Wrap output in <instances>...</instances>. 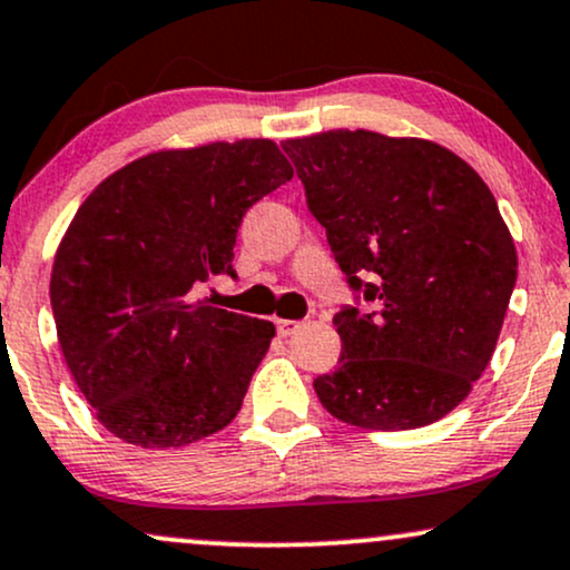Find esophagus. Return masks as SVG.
Wrapping results in <instances>:
<instances>
[{
	"instance_id": "34e87169",
	"label": "esophagus",
	"mask_w": 570,
	"mask_h": 570,
	"mask_svg": "<svg viewBox=\"0 0 570 570\" xmlns=\"http://www.w3.org/2000/svg\"><path fill=\"white\" fill-rule=\"evenodd\" d=\"M276 326H278V332H281V335H284V337H289V335H294V332H299V330H303V322H294V318H278Z\"/></svg>"
}]
</instances>
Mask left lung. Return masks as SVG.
<instances>
[{
	"label": "left lung",
	"mask_w": 570,
	"mask_h": 570,
	"mask_svg": "<svg viewBox=\"0 0 570 570\" xmlns=\"http://www.w3.org/2000/svg\"><path fill=\"white\" fill-rule=\"evenodd\" d=\"M281 147L356 294L335 313L343 353L318 399L358 429L440 421L485 372L517 281L493 193L434 141L326 130Z\"/></svg>",
	"instance_id": "left-lung-1"
}]
</instances>
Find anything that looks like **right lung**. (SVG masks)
<instances>
[{
  "instance_id": "right-lung-1",
  "label": "right lung",
  "mask_w": 570,
  "mask_h": 570,
  "mask_svg": "<svg viewBox=\"0 0 570 570\" xmlns=\"http://www.w3.org/2000/svg\"><path fill=\"white\" fill-rule=\"evenodd\" d=\"M294 176L271 139L153 153L104 179L58 246L50 305L96 417L139 448H181L238 415L276 326L195 299L235 278L244 214Z\"/></svg>"
}]
</instances>
